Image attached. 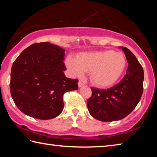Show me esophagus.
<instances>
[{"mask_svg":"<svg viewBox=\"0 0 157 157\" xmlns=\"http://www.w3.org/2000/svg\"><path fill=\"white\" fill-rule=\"evenodd\" d=\"M83 86H84L83 82H82L80 80H79V82H78V86H79V88H81V87H82Z\"/></svg>","mask_w":157,"mask_h":157,"instance_id":"obj_1","label":"esophagus"}]
</instances>
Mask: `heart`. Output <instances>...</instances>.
Returning <instances> with one entry per match:
<instances>
[{
	"instance_id": "heart-1",
	"label": "heart",
	"mask_w": 157,
	"mask_h": 157,
	"mask_svg": "<svg viewBox=\"0 0 157 157\" xmlns=\"http://www.w3.org/2000/svg\"><path fill=\"white\" fill-rule=\"evenodd\" d=\"M126 57L112 50L84 52L74 57L69 55L66 66L73 76H81L89 71L90 80L95 86L107 87L118 81L126 67Z\"/></svg>"
}]
</instances>
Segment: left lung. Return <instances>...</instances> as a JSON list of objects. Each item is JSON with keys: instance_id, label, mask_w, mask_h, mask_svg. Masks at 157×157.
<instances>
[{"instance_id": "8db88e82", "label": "left lung", "mask_w": 157, "mask_h": 157, "mask_svg": "<svg viewBox=\"0 0 157 157\" xmlns=\"http://www.w3.org/2000/svg\"><path fill=\"white\" fill-rule=\"evenodd\" d=\"M123 50L129 63L126 75L113 87L105 90L91 88L87 108L94 118L111 122L125 118L136 107L143 91L144 72L135 55L125 47Z\"/></svg>"}]
</instances>
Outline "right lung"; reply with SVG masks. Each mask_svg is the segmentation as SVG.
<instances>
[{"instance_id": "obj_1", "label": "right lung", "mask_w": 157, "mask_h": 157, "mask_svg": "<svg viewBox=\"0 0 157 157\" xmlns=\"http://www.w3.org/2000/svg\"><path fill=\"white\" fill-rule=\"evenodd\" d=\"M64 52L48 42L36 43L13 63L10 92L25 115L40 120L54 118L63 109V94L78 89V79L67 78L63 73Z\"/></svg>"}]
</instances>
